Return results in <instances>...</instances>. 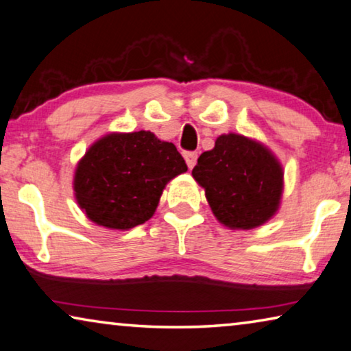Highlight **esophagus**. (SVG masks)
Instances as JSON below:
<instances>
[{
    "label": "esophagus",
    "instance_id": "1",
    "mask_svg": "<svg viewBox=\"0 0 351 351\" xmlns=\"http://www.w3.org/2000/svg\"><path fill=\"white\" fill-rule=\"evenodd\" d=\"M184 159H186V164H187L189 169H193V167H195V164H197L198 154L195 152H186Z\"/></svg>",
    "mask_w": 351,
    "mask_h": 351
}]
</instances>
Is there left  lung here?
<instances>
[{
	"label": "left lung",
	"mask_w": 351,
	"mask_h": 351,
	"mask_svg": "<svg viewBox=\"0 0 351 351\" xmlns=\"http://www.w3.org/2000/svg\"><path fill=\"white\" fill-rule=\"evenodd\" d=\"M192 175L204 187L210 209L232 230H252L276 213L282 193V169L261 143L241 134H223L204 152Z\"/></svg>",
	"instance_id": "obj_1"
}]
</instances>
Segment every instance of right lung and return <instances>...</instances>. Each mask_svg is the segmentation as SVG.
<instances>
[{
    "mask_svg": "<svg viewBox=\"0 0 351 351\" xmlns=\"http://www.w3.org/2000/svg\"><path fill=\"white\" fill-rule=\"evenodd\" d=\"M184 171L187 165L173 143L153 132L109 134L77 164L75 195L97 225L130 230L152 219L167 182Z\"/></svg>",
    "mask_w": 351,
    "mask_h": 351,
    "instance_id": "add662e5",
    "label": "right lung"
}]
</instances>
